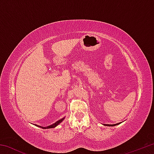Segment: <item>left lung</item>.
I'll return each mask as SVG.
<instances>
[{"instance_id": "left-lung-1", "label": "left lung", "mask_w": 154, "mask_h": 154, "mask_svg": "<svg viewBox=\"0 0 154 154\" xmlns=\"http://www.w3.org/2000/svg\"><path fill=\"white\" fill-rule=\"evenodd\" d=\"M120 123H118V124H104V126H116V125H118Z\"/></svg>"}]
</instances>
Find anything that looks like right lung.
Returning <instances> with one entry per match:
<instances>
[{
    "mask_svg": "<svg viewBox=\"0 0 154 154\" xmlns=\"http://www.w3.org/2000/svg\"><path fill=\"white\" fill-rule=\"evenodd\" d=\"M64 118H62V119H59L58 121H57V122H55V123H54V124L50 125V126H47V127H43V126H38V125H36V126H38V127H40V128H43V129H47V128H55L56 126H58V125L59 124H60L61 122L64 120Z\"/></svg>",
    "mask_w": 154,
    "mask_h": 154,
    "instance_id": "obj_1",
    "label": "right lung"
}]
</instances>
